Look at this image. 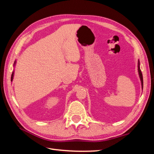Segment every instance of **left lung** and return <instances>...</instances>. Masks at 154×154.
<instances>
[{
  "instance_id": "obj_1",
  "label": "left lung",
  "mask_w": 154,
  "mask_h": 154,
  "mask_svg": "<svg viewBox=\"0 0 154 154\" xmlns=\"http://www.w3.org/2000/svg\"><path fill=\"white\" fill-rule=\"evenodd\" d=\"M140 63H139V61L138 60V66H137V67H138V72H139V78H140V80H141V87H142V88H143V74H142V72H141V71L140 69Z\"/></svg>"
}]
</instances>
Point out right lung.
Segmentation results:
<instances>
[{"mask_svg": "<svg viewBox=\"0 0 154 154\" xmlns=\"http://www.w3.org/2000/svg\"><path fill=\"white\" fill-rule=\"evenodd\" d=\"M15 63H16V61H15V63H14V65L13 66H15ZM13 76H14V71L12 72V74H11V81L12 82L13 81Z\"/></svg>", "mask_w": 154, "mask_h": 154, "instance_id": "1", "label": "right lung"}]
</instances>
